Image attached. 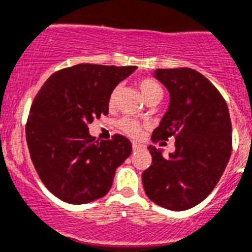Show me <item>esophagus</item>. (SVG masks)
<instances>
[{
  "mask_svg": "<svg viewBox=\"0 0 252 252\" xmlns=\"http://www.w3.org/2000/svg\"><path fill=\"white\" fill-rule=\"evenodd\" d=\"M131 147H133V151L134 152H139V151H142V149H144V146H143V144H140V143H137V142H133Z\"/></svg>",
  "mask_w": 252,
  "mask_h": 252,
  "instance_id": "34e87169",
  "label": "esophagus"
}]
</instances>
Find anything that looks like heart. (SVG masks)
<instances>
[{
  "label": "heart",
  "mask_w": 252,
  "mask_h": 252,
  "mask_svg": "<svg viewBox=\"0 0 252 252\" xmlns=\"http://www.w3.org/2000/svg\"><path fill=\"white\" fill-rule=\"evenodd\" d=\"M138 87H139L140 94L143 95V98L146 100H149L151 98L156 96L158 94H162V88L159 87V84L156 83L152 79H142V80L138 83ZM118 92H119V87H115L112 90L109 95V99H108V104L109 106H114L115 101H117ZM118 126L122 131H124L126 135L133 138H138L142 135L143 133V126L138 121L133 119V118H122L121 121L118 122Z\"/></svg>",
  "instance_id": "heart-1"
}]
</instances>
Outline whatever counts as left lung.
<instances>
[{"label": "left lung", "instance_id": "left-lung-1", "mask_svg": "<svg viewBox=\"0 0 252 252\" xmlns=\"http://www.w3.org/2000/svg\"><path fill=\"white\" fill-rule=\"evenodd\" d=\"M154 76L169 92V106L154 143L176 138V151L163 157L149 147L152 164L143 172L146 194L172 211L194 207L212 192L232 151V126L225 99L214 84L189 67L157 69Z\"/></svg>", "mask_w": 252, "mask_h": 252}]
</instances>
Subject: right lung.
Here are the masks:
<instances>
[{
	"instance_id": "1",
	"label": "right lung",
	"mask_w": 252,
	"mask_h": 252,
	"mask_svg": "<svg viewBox=\"0 0 252 252\" xmlns=\"http://www.w3.org/2000/svg\"><path fill=\"white\" fill-rule=\"evenodd\" d=\"M135 66L79 64L56 71L36 94L26 140L40 180L64 202L83 205L105 196L115 169L130 156L128 138L95 140L94 119L109 112L112 90Z\"/></svg>"
}]
</instances>
